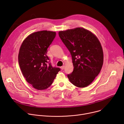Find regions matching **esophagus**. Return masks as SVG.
I'll return each mask as SVG.
<instances>
[{"label": "esophagus", "mask_w": 124, "mask_h": 124, "mask_svg": "<svg viewBox=\"0 0 124 124\" xmlns=\"http://www.w3.org/2000/svg\"><path fill=\"white\" fill-rule=\"evenodd\" d=\"M64 68H65V66H62V67H61V69L62 70H64Z\"/></svg>", "instance_id": "1"}]
</instances>
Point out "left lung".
I'll list each match as a JSON object with an SVG mask.
<instances>
[{
    "mask_svg": "<svg viewBox=\"0 0 124 124\" xmlns=\"http://www.w3.org/2000/svg\"><path fill=\"white\" fill-rule=\"evenodd\" d=\"M59 36L69 50L74 66L67 77L73 84L85 87L100 73L103 62L101 44L95 35L81 27L59 31Z\"/></svg>",
    "mask_w": 124,
    "mask_h": 124,
    "instance_id": "1",
    "label": "left lung"
}]
</instances>
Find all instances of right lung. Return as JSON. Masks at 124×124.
<instances>
[{
  "mask_svg": "<svg viewBox=\"0 0 124 124\" xmlns=\"http://www.w3.org/2000/svg\"><path fill=\"white\" fill-rule=\"evenodd\" d=\"M55 36V32H34L23 41L20 47L18 62L21 71L26 80L36 89L49 87L60 70L52 66L47 55V48Z\"/></svg>",
  "mask_w": 124,
  "mask_h": 124,
  "instance_id": "obj_1",
  "label": "right lung"
}]
</instances>
